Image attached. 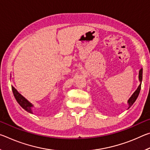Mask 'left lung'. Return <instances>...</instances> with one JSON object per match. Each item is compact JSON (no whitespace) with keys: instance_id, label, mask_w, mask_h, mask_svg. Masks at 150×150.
<instances>
[{"instance_id":"obj_1","label":"left lung","mask_w":150,"mask_h":150,"mask_svg":"<svg viewBox=\"0 0 150 150\" xmlns=\"http://www.w3.org/2000/svg\"><path fill=\"white\" fill-rule=\"evenodd\" d=\"M142 73H143V69H142L139 70V82H140V84L138 86V87L137 89L136 90L135 92L133 93V95L131 96V97L129 98V100H128V108H130L132 105H133L134 103V102L136 100L137 98H138V96L139 94V92H140V89H141V83H142Z\"/></svg>"}]
</instances>
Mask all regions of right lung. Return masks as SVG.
<instances>
[{
  "label": "right lung",
  "mask_w": 150,
  "mask_h": 150,
  "mask_svg": "<svg viewBox=\"0 0 150 150\" xmlns=\"http://www.w3.org/2000/svg\"><path fill=\"white\" fill-rule=\"evenodd\" d=\"M12 90L13 92L14 96L15 98H16L18 103L23 108L24 110H26L27 112H28L30 113H32V107H33V105L32 103H30L26 98H25L21 94H20L18 91L13 86H12ZM33 114V113H32Z\"/></svg>",
  "instance_id": "1"
}]
</instances>
